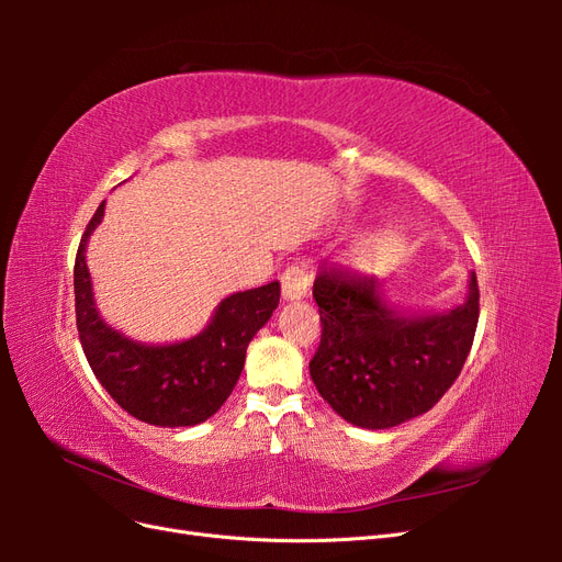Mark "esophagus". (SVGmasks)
<instances>
[{"mask_svg": "<svg viewBox=\"0 0 562 562\" xmlns=\"http://www.w3.org/2000/svg\"><path fill=\"white\" fill-rule=\"evenodd\" d=\"M312 274L304 265H291L281 274V293L285 300H302L310 291Z\"/></svg>", "mask_w": 562, "mask_h": 562, "instance_id": "obj_1", "label": "esophagus"}]
</instances>
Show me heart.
<instances>
[{
  "label": "heart",
  "instance_id": "b5f03b06",
  "mask_svg": "<svg viewBox=\"0 0 562 562\" xmlns=\"http://www.w3.org/2000/svg\"><path fill=\"white\" fill-rule=\"evenodd\" d=\"M398 246V239L391 232H380L375 236H370V239H366L359 248H356L353 252V260L363 265V267H370V265H380L384 262L391 252L396 250Z\"/></svg>",
  "mask_w": 562,
  "mask_h": 562
}]
</instances>
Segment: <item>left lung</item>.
<instances>
[{
  "label": "left lung",
  "instance_id": "left-lung-1",
  "mask_svg": "<svg viewBox=\"0 0 562 562\" xmlns=\"http://www.w3.org/2000/svg\"><path fill=\"white\" fill-rule=\"evenodd\" d=\"M321 345L310 375L349 424L391 429L429 413L462 372L479 326V281L438 314L401 312L378 279L321 267L314 281Z\"/></svg>",
  "mask_w": 562,
  "mask_h": 562
}]
</instances>
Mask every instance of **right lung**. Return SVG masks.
<instances>
[{"instance_id": "obj_1", "label": "right lung", "mask_w": 562, "mask_h": 562, "mask_svg": "<svg viewBox=\"0 0 562 562\" xmlns=\"http://www.w3.org/2000/svg\"><path fill=\"white\" fill-rule=\"evenodd\" d=\"M105 213H93L75 260V304L81 349L98 382L135 419L155 427H194L213 417L239 382L246 349L279 307L271 281L217 304L199 335L176 345H143L100 318L87 267V244Z\"/></svg>"}]
</instances>
